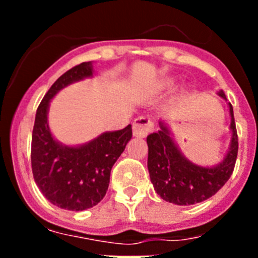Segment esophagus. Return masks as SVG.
<instances>
[{
    "instance_id": "1",
    "label": "esophagus",
    "mask_w": 258,
    "mask_h": 258,
    "mask_svg": "<svg viewBox=\"0 0 258 258\" xmlns=\"http://www.w3.org/2000/svg\"><path fill=\"white\" fill-rule=\"evenodd\" d=\"M152 126H154V124H152V121L147 117V116H140V117L136 118L133 122L134 137L145 138V137L152 131Z\"/></svg>"
}]
</instances>
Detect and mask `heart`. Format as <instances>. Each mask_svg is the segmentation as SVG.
Listing matches in <instances>:
<instances>
[{
	"label": "heart",
	"mask_w": 258,
	"mask_h": 258,
	"mask_svg": "<svg viewBox=\"0 0 258 258\" xmlns=\"http://www.w3.org/2000/svg\"><path fill=\"white\" fill-rule=\"evenodd\" d=\"M177 85V81H175L174 79H165L163 80L160 84H159V88L161 89V90H170V89H173L174 86Z\"/></svg>",
	"instance_id": "heart-1"
}]
</instances>
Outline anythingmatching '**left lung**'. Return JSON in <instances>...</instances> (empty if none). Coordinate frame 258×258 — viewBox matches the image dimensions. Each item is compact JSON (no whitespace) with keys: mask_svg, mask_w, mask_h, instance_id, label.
<instances>
[{"mask_svg":"<svg viewBox=\"0 0 258 258\" xmlns=\"http://www.w3.org/2000/svg\"><path fill=\"white\" fill-rule=\"evenodd\" d=\"M217 94L227 101L222 90ZM227 107L231 140L222 160L214 165L203 166L188 160L165 120L159 121L160 131L147 136L150 179L161 199L177 206H191L213 197L229 181L238 156V134L231 103H227Z\"/></svg>","mask_w":258,"mask_h":258,"instance_id":"1","label":"left lung"}]
</instances>
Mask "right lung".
Here are the masks:
<instances>
[{"instance_id":"add662e5","label":"right lung","mask_w":258,"mask_h":258,"mask_svg":"<svg viewBox=\"0 0 258 258\" xmlns=\"http://www.w3.org/2000/svg\"><path fill=\"white\" fill-rule=\"evenodd\" d=\"M94 76L93 61L71 68L52 84L36 112L32 132V173L37 187L51 204L67 211L93 208L107 192L113 164L132 138V125L104 132L81 145H64L50 131L51 99L71 84Z\"/></svg>"}]
</instances>
